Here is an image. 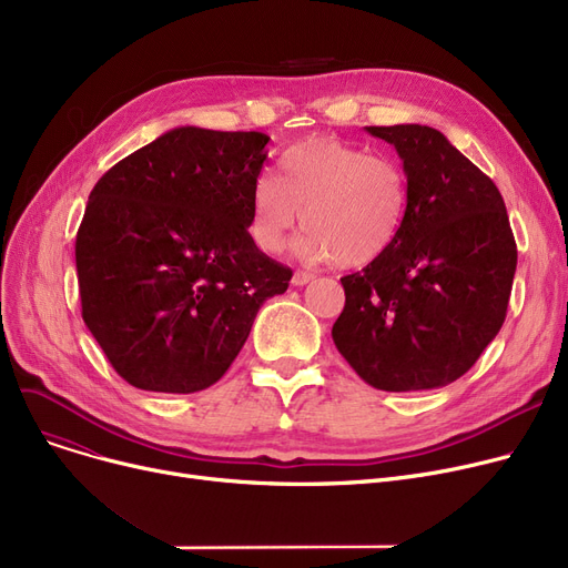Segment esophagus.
Segmentation results:
<instances>
[{"instance_id": "esophagus-1", "label": "esophagus", "mask_w": 568, "mask_h": 568, "mask_svg": "<svg viewBox=\"0 0 568 568\" xmlns=\"http://www.w3.org/2000/svg\"><path fill=\"white\" fill-rule=\"evenodd\" d=\"M311 281H313V274H308V272H294V276H292V285H296V287H302Z\"/></svg>"}]
</instances>
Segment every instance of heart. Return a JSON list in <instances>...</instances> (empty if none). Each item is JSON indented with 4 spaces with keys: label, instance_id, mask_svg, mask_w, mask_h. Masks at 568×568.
I'll return each instance as SVG.
<instances>
[{
    "label": "heart",
    "instance_id": "1",
    "mask_svg": "<svg viewBox=\"0 0 568 568\" xmlns=\"http://www.w3.org/2000/svg\"><path fill=\"white\" fill-rule=\"evenodd\" d=\"M407 204L398 163L324 133L285 149L278 184L255 179L248 230L264 253H281L302 214L304 257L362 268L394 246Z\"/></svg>",
    "mask_w": 568,
    "mask_h": 568
}]
</instances>
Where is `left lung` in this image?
<instances>
[{
    "label": "left lung",
    "instance_id": "8db88e82",
    "mask_svg": "<svg viewBox=\"0 0 568 568\" xmlns=\"http://www.w3.org/2000/svg\"><path fill=\"white\" fill-rule=\"evenodd\" d=\"M396 146L409 204L394 246L343 276L332 336L382 392L437 389L465 375L501 329L516 274L504 200L437 129L366 126Z\"/></svg>",
    "mask_w": 568,
    "mask_h": 568
}]
</instances>
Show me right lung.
Here are the masks:
<instances>
[{"instance_id": "right-lung-1", "label": "right lung", "mask_w": 568, "mask_h": 568, "mask_svg": "<svg viewBox=\"0 0 568 568\" xmlns=\"http://www.w3.org/2000/svg\"><path fill=\"white\" fill-rule=\"evenodd\" d=\"M268 135L179 126L112 165L75 236L82 320L112 368L156 394L219 382L292 268L248 234Z\"/></svg>"}]
</instances>
